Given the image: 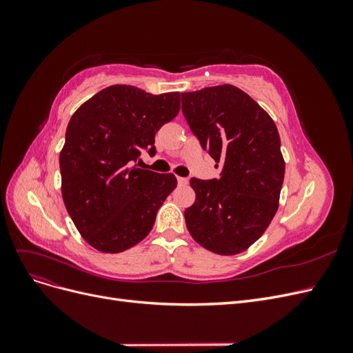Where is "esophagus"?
<instances>
[{
  "mask_svg": "<svg viewBox=\"0 0 353 353\" xmlns=\"http://www.w3.org/2000/svg\"><path fill=\"white\" fill-rule=\"evenodd\" d=\"M176 179H178L179 185H187V183H188V178H185V176H176Z\"/></svg>",
  "mask_w": 353,
  "mask_h": 353,
  "instance_id": "1",
  "label": "esophagus"
}]
</instances>
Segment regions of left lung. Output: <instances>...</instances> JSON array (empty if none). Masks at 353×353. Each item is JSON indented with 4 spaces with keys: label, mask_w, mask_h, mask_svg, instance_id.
Returning a JSON list of instances; mask_svg holds the SVG:
<instances>
[{
    "label": "left lung",
    "mask_w": 353,
    "mask_h": 353,
    "mask_svg": "<svg viewBox=\"0 0 353 353\" xmlns=\"http://www.w3.org/2000/svg\"><path fill=\"white\" fill-rule=\"evenodd\" d=\"M183 113L203 150L219 163L218 178H191L187 228L218 254H237L271 223L284 181L281 141L274 121L234 85L183 92ZM218 168V165H216Z\"/></svg>",
    "instance_id": "left-lung-1"
}]
</instances>
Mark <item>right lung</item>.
Segmentation results:
<instances>
[{
    "mask_svg": "<svg viewBox=\"0 0 353 353\" xmlns=\"http://www.w3.org/2000/svg\"><path fill=\"white\" fill-rule=\"evenodd\" d=\"M178 112L179 92L153 95L112 85L70 117L60 153L61 196L74 227L94 249L119 253L152 231L176 178L135 163L141 152L156 154V132Z\"/></svg>",
    "mask_w": 353,
    "mask_h": 353,
    "instance_id": "add662e5",
    "label": "right lung"
}]
</instances>
